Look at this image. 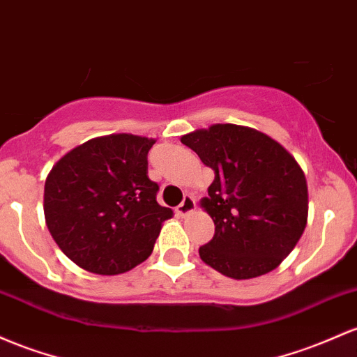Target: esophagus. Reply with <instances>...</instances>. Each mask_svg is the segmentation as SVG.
<instances>
[{
	"mask_svg": "<svg viewBox=\"0 0 357 357\" xmlns=\"http://www.w3.org/2000/svg\"><path fill=\"white\" fill-rule=\"evenodd\" d=\"M195 208H197V199L191 197V195H185V199L176 206V213H178L179 217H186V215L191 213Z\"/></svg>",
	"mask_w": 357,
	"mask_h": 357,
	"instance_id": "obj_1",
	"label": "esophagus"
}]
</instances>
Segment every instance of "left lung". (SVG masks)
Segmentation results:
<instances>
[{"label":"left lung","mask_w":357,"mask_h":357,"mask_svg":"<svg viewBox=\"0 0 357 357\" xmlns=\"http://www.w3.org/2000/svg\"><path fill=\"white\" fill-rule=\"evenodd\" d=\"M215 172L202 206L215 236L199 248L203 262L234 280L273 271L300 241L308 188L295 158L254 128L217 123L181 137Z\"/></svg>","instance_id":"obj_1"}]
</instances>
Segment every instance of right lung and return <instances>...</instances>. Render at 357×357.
Listing matches in <instances>:
<instances>
[{
  "instance_id": "add662e5",
  "label": "right lung",
  "mask_w": 357,
  "mask_h": 357,
  "mask_svg": "<svg viewBox=\"0 0 357 357\" xmlns=\"http://www.w3.org/2000/svg\"><path fill=\"white\" fill-rule=\"evenodd\" d=\"M154 139L113 134L59 159L45 179V223L70 261L89 273H127L154 249L172 210L155 199L147 176Z\"/></svg>"
}]
</instances>
